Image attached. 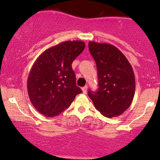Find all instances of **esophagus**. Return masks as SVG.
Instances as JSON below:
<instances>
[{"instance_id":"esophagus-1","label":"esophagus","mask_w":160,"mask_h":160,"mask_svg":"<svg viewBox=\"0 0 160 160\" xmlns=\"http://www.w3.org/2000/svg\"><path fill=\"white\" fill-rule=\"evenodd\" d=\"M87 88H88L87 86H85L84 87L82 88V92L84 93V94H86V92H87Z\"/></svg>"}]
</instances>
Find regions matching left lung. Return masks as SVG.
<instances>
[{
    "mask_svg": "<svg viewBox=\"0 0 160 160\" xmlns=\"http://www.w3.org/2000/svg\"><path fill=\"white\" fill-rule=\"evenodd\" d=\"M89 49L96 63L98 88L88 95L104 117H118L129 108L135 92L133 69L119 49L108 43L89 42Z\"/></svg>",
    "mask_w": 160,
    "mask_h": 160,
    "instance_id": "1",
    "label": "left lung"
}]
</instances>
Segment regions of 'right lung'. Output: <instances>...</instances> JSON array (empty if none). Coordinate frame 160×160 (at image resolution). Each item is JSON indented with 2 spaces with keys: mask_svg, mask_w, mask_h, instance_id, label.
Returning <instances> with one entry per match:
<instances>
[{
  "mask_svg": "<svg viewBox=\"0 0 160 160\" xmlns=\"http://www.w3.org/2000/svg\"><path fill=\"white\" fill-rule=\"evenodd\" d=\"M85 43L65 41L47 49L34 62L28 78V92L34 107L48 117L60 114L82 92L76 85L71 64Z\"/></svg>",
  "mask_w": 160,
  "mask_h": 160,
  "instance_id": "right-lung-1",
  "label": "right lung"
}]
</instances>
